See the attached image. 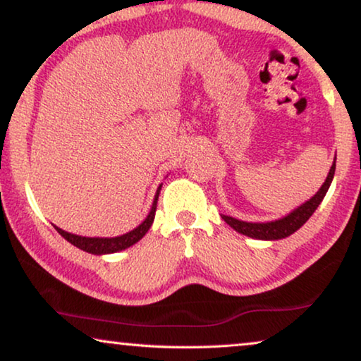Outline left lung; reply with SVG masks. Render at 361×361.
Returning a JSON list of instances; mask_svg holds the SVG:
<instances>
[{"instance_id":"left-lung-1","label":"left lung","mask_w":361,"mask_h":361,"mask_svg":"<svg viewBox=\"0 0 361 361\" xmlns=\"http://www.w3.org/2000/svg\"><path fill=\"white\" fill-rule=\"evenodd\" d=\"M334 171L336 163L331 166V171L328 177H326V182L321 185L319 190L316 192V195L313 198H310L307 203H303L302 207H298L295 212L287 214L286 218L271 221V223H245V221H238L235 218H231V216L223 214V219L232 227V229H235L243 235L259 238V240H277V238H284L293 234L297 229H300V227L310 219V216L314 213V209L319 207V203L323 202L326 192H328V188L331 185L332 177H334Z\"/></svg>"}]
</instances>
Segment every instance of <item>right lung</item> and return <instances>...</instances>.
<instances>
[{
	"mask_svg": "<svg viewBox=\"0 0 361 361\" xmlns=\"http://www.w3.org/2000/svg\"><path fill=\"white\" fill-rule=\"evenodd\" d=\"M159 190H161V187L158 188L157 197H154V202H153V207H152V212H149V214L147 216V219L143 221L140 226L135 227L134 231L127 232V234L121 235V237H113V238L80 237V235L69 234V232L59 229V227H56V226H54V229H56L59 234L66 238V240L71 242L72 245H75L77 248H80V250L88 252V253L103 255V253H114V252L124 250V248L134 245L135 242L140 240V238L147 234L149 227H152L153 219H154V213H157V203H158Z\"/></svg>",
	"mask_w": 361,
	"mask_h": 361,
	"instance_id": "obj_1",
	"label": "right lung"
}]
</instances>
